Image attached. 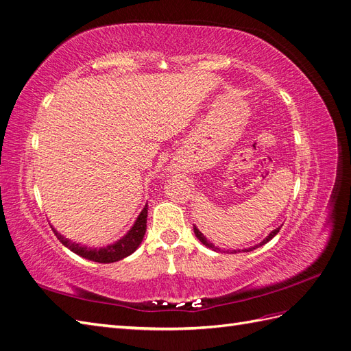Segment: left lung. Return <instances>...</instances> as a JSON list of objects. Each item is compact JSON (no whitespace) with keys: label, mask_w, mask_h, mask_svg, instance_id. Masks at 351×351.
I'll list each match as a JSON object with an SVG mask.
<instances>
[{"label":"left lung","mask_w":351,"mask_h":351,"mask_svg":"<svg viewBox=\"0 0 351 351\" xmlns=\"http://www.w3.org/2000/svg\"><path fill=\"white\" fill-rule=\"evenodd\" d=\"M193 231H195V234H196V237L202 241V244H205L206 247H209V249H212V250H215V252H221V249L219 247H215L214 244H212L210 241H208L206 240V237L202 234V232L197 230V227L196 226H193ZM278 231H280V228H275V230H272L269 234H268V237H265L259 244H256V246H253V247H249V249H244V252H250V250H253V249H256V247H259V246H263V244H267L272 237H275L278 234ZM234 253H237V252H240V250H232Z\"/></svg>","instance_id":"obj_1"}]
</instances>
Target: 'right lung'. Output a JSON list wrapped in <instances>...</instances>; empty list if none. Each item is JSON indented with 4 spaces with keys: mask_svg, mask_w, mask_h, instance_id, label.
<instances>
[{
    "mask_svg": "<svg viewBox=\"0 0 351 351\" xmlns=\"http://www.w3.org/2000/svg\"><path fill=\"white\" fill-rule=\"evenodd\" d=\"M146 218H147V205H145L139 217H137L134 226L130 228V231L127 232L123 239L115 241L114 244H108L107 247H101V249H90L86 246H82L80 243H74V241L66 239L64 236H61L60 232L57 230H54V227L52 226H51V228H52V231H54L57 239L62 244H64L66 247H69L71 252L79 254V256L93 261V262H99V263H112V262L127 258L137 247H139V244L142 243V240L145 237V232H146Z\"/></svg>",
    "mask_w": 351,
    "mask_h": 351,
    "instance_id": "1",
    "label": "right lung"
}]
</instances>
